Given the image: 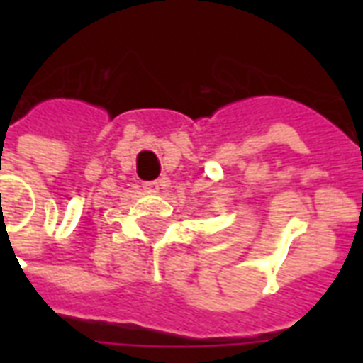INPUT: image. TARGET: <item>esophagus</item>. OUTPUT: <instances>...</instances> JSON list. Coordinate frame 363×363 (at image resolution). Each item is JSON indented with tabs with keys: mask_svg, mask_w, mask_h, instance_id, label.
Masks as SVG:
<instances>
[{
	"mask_svg": "<svg viewBox=\"0 0 363 363\" xmlns=\"http://www.w3.org/2000/svg\"><path fill=\"white\" fill-rule=\"evenodd\" d=\"M160 186H162V184H160L158 181H147V182H143V188H145V190H148V192H158Z\"/></svg>",
	"mask_w": 363,
	"mask_h": 363,
	"instance_id": "obj_1",
	"label": "esophagus"
}]
</instances>
